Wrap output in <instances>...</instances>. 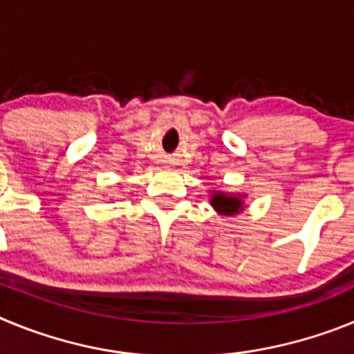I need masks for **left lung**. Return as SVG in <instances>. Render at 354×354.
Instances as JSON below:
<instances>
[{
  "label": "left lung",
  "mask_w": 354,
  "mask_h": 354,
  "mask_svg": "<svg viewBox=\"0 0 354 354\" xmlns=\"http://www.w3.org/2000/svg\"><path fill=\"white\" fill-rule=\"evenodd\" d=\"M211 204L216 211L221 212V214L225 216H234L243 209L241 207L243 202H241L239 198H236V196L232 195H225V193H218V195L212 196Z\"/></svg>",
  "instance_id": "left-lung-1"
}]
</instances>
